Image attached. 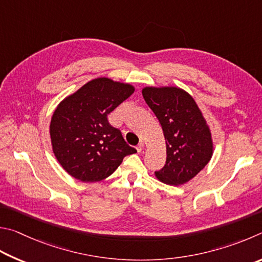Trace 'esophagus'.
Masks as SVG:
<instances>
[{"label":"esophagus","instance_id":"obj_1","mask_svg":"<svg viewBox=\"0 0 262 262\" xmlns=\"http://www.w3.org/2000/svg\"><path fill=\"white\" fill-rule=\"evenodd\" d=\"M137 152L138 153H140V152H143L144 150V148H145V145L143 144V143H140V144H138V146H137Z\"/></svg>","mask_w":262,"mask_h":262}]
</instances>
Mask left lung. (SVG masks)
<instances>
[{
	"instance_id": "left-lung-1",
	"label": "left lung",
	"mask_w": 262,
	"mask_h": 262,
	"mask_svg": "<svg viewBox=\"0 0 262 262\" xmlns=\"http://www.w3.org/2000/svg\"><path fill=\"white\" fill-rule=\"evenodd\" d=\"M143 96L161 124L166 139V164L155 176L168 185L185 184L213 155L212 134L203 113L180 87H145Z\"/></svg>"
}]
</instances>
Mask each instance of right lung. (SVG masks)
Listing matches in <instances>:
<instances>
[{
    "instance_id": "right-lung-1",
    "label": "right lung",
    "mask_w": 262,
    "mask_h": 262,
    "mask_svg": "<svg viewBox=\"0 0 262 262\" xmlns=\"http://www.w3.org/2000/svg\"><path fill=\"white\" fill-rule=\"evenodd\" d=\"M134 92L130 84L101 77L57 105L50 121V139L55 157L69 175L85 183L102 181L126 155L137 153L108 122V115Z\"/></svg>"
}]
</instances>
